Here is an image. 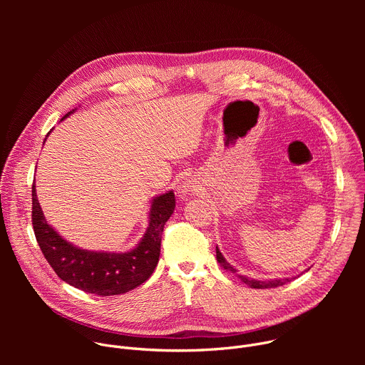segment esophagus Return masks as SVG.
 I'll use <instances>...</instances> for the list:
<instances>
[{"label":"esophagus","instance_id":"obj_1","mask_svg":"<svg viewBox=\"0 0 365 365\" xmlns=\"http://www.w3.org/2000/svg\"><path fill=\"white\" fill-rule=\"evenodd\" d=\"M190 193H192V185H190V183L183 182L182 185H179V187H178V196H179L180 199H186Z\"/></svg>","mask_w":365,"mask_h":365}]
</instances>
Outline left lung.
I'll return each instance as SVG.
<instances>
[{"label":"left lung","mask_w":365,"mask_h":365,"mask_svg":"<svg viewBox=\"0 0 365 365\" xmlns=\"http://www.w3.org/2000/svg\"><path fill=\"white\" fill-rule=\"evenodd\" d=\"M217 259H218V263L221 264V267L224 269V270H227V272H231V273H234L242 283H245L247 286H250V287H252V289H270V287H279V286H283V284H286L287 282H290V279H270V280H255V279H251V277H247V276H242V274H238V270L234 267V266H231L227 259H225V257L222 255V252L220 251V248L217 247ZM309 270V269H307Z\"/></svg>","instance_id":"8db88e82"}]
</instances>
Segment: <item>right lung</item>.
<instances>
[{"instance_id":"right-lung-1","label":"right lung","mask_w":365,"mask_h":365,"mask_svg":"<svg viewBox=\"0 0 365 365\" xmlns=\"http://www.w3.org/2000/svg\"><path fill=\"white\" fill-rule=\"evenodd\" d=\"M75 111L76 108L61 121ZM31 196L34 235L47 263L68 284L98 296L123 294L148 280L159 263L165 224L176 206L173 190L154 196L150 202L148 225L138 244L125 252H108L83 250L66 241L46 221L37 199L36 183H33Z\"/></svg>"}]
</instances>
